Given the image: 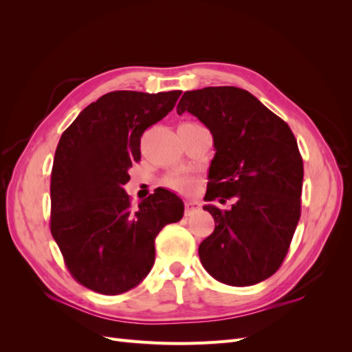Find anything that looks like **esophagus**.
Segmentation results:
<instances>
[{
    "label": "esophagus",
    "instance_id": "1",
    "mask_svg": "<svg viewBox=\"0 0 352 352\" xmlns=\"http://www.w3.org/2000/svg\"><path fill=\"white\" fill-rule=\"evenodd\" d=\"M201 208V202L199 201H186L185 202V214L189 216L192 211H197Z\"/></svg>",
    "mask_w": 352,
    "mask_h": 352
}]
</instances>
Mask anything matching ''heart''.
Wrapping results in <instances>:
<instances>
[{
  "mask_svg": "<svg viewBox=\"0 0 352 352\" xmlns=\"http://www.w3.org/2000/svg\"><path fill=\"white\" fill-rule=\"evenodd\" d=\"M167 186L172 188L175 190H179V192H189L190 189H192V179L188 177V176H172L167 179Z\"/></svg>",
  "mask_w": 352,
  "mask_h": 352,
  "instance_id": "obj_1",
  "label": "heart"
}]
</instances>
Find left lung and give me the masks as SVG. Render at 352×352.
Returning a JSON list of instances; mask_svg holds the SVG:
<instances>
[{
  "mask_svg": "<svg viewBox=\"0 0 352 352\" xmlns=\"http://www.w3.org/2000/svg\"><path fill=\"white\" fill-rule=\"evenodd\" d=\"M212 135L214 158L204 206L216 228L199 243L204 269L221 283L250 286L278 272L301 216L304 166L292 131L252 94L236 87L186 91L177 104Z\"/></svg>",
  "mask_w": 352,
  "mask_h": 352,
  "instance_id": "obj_1",
  "label": "left lung"
}]
</instances>
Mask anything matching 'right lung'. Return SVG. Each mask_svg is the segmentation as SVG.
Wrapping results in <instances>:
<instances>
[{
	"instance_id": "1",
	"label": "right lung",
	"mask_w": 352,
	"mask_h": 352,
	"mask_svg": "<svg viewBox=\"0 0 352 352\" xmlns=\"http://www.w3.org/2000/svg\"><path fill=\"white\" fill-rule=\"evenodd\" d=\"M182 91H114L83 109L63 132L51 172V233L70 274L88 289L119 295L140 285L154 241L184 216V201L158 188L138 208L123 186L141 160L146 127L172 111Z\"/></svg>"
}]
</instances>
